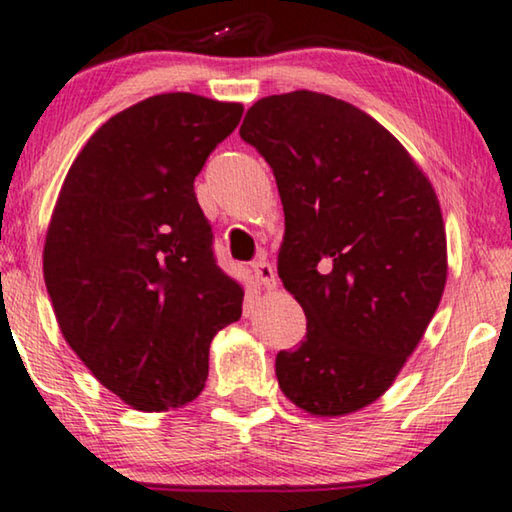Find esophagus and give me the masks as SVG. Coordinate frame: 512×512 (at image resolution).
I'll list each match as a JSON object with an SVG mask.
<instances>
[{
	"mask_svg": "<svg viewBox=\"0 0 512 512\" xmlns=\"http://www.w3.org/2000/svg\"><path fill=\"white\" fill-rule=\"evenodd\" d=\"M251 268H254V277H256L258 284L265 286V288H274V286H277V277H274V268H272V265H270L268 261H256L254 265H251Z\"/></svg>",
	"mask_w": 512,
	"mask_h": 512,
	"instance_id": "34e87169",
	"label": "esophagus"
}]
</instances>
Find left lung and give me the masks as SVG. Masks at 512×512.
<instances>
[{
  "instance_id": "8db88e82",
  "label": "left lung",
  "mask_w": 512,
  "mask_h": 512,
  "mask_svg": "<svg viewBox=\"0 0 512 512\" xmlns=\"http://www.w3.org/2000/svg\"><path fill=\"white\" fill-rule=\"evenodd\" d=\"M240 138L277 180V270L307 316L305 342L277 353L279 388L311 416L358 411L390 388L441 302L432 184L388 129L328 94L265 96Z\"/></svg>"
}]
</instances>
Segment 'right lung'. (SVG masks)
Instances as JSON below:
<instances>
[{
	"mask_svg": "<svg viewBox=\"0 0 512 512\" xmlns=\"http://www.w3.org/2000/svg\"><path fill=\"white\" fill-rule=\"evenodd\" d=\"M240 103L157 94L103 124L73 161L50 219L43 277L85 367L138 411L201 395L212 337L242 316L194 180Z\"/></svg>",
	"mask_w": 512,
	"mask_h": 512,
	"instance_id": "right-lung-1",
	"label": "right lung"
}]
</instances>
